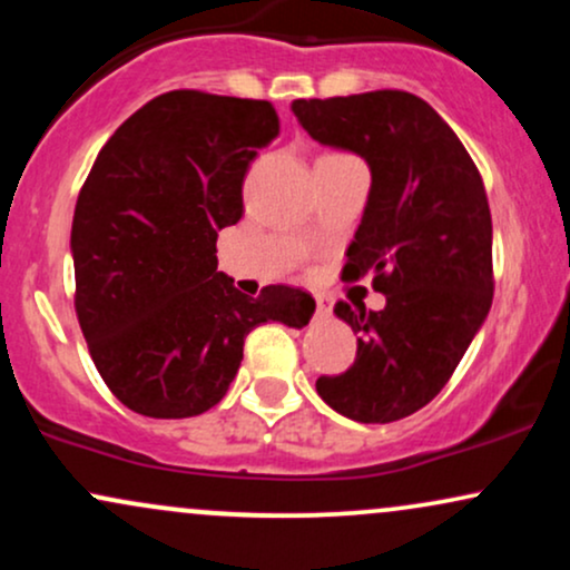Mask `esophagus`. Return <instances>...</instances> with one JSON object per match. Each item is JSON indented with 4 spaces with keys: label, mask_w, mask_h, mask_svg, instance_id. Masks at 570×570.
Masks as SVG:
<instances>
[{
    "label": "esophagus",
    "mask_w": 570,
    "mask_h": 570,
    "mask_svg": "<svg viewBox=\"0 0 570 570\" xmlns=\"http://www.w3.org/2000/svg\"><path fill=\"white\" fill-rule=\"evenodd\" d=\"M316 313L318 316H330L332 313V303L326 297H316Z\"/></svg>",
    "instance_id": "esophagus-1"
}]
</instances>
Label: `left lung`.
<instances>
[{"instance_id":"left-lung-1","label":"left lung","mask_w":570,"mask_h":570,"mask_svg":"<svg viewBox=\"0 0 570 570\" xmlns=\"http://www.w3.org/2000/svg\"><path fill=\"white\" fill-rule=\"evenodd\" d=\"M307 134L367 160L372 187L345 271L372 273L383 311L340 303L356 358L316 381L318 396L358 423H391L450 381L493 303V222L466 147L407 90L297 98Z\"/></svg>"}]
</instances>
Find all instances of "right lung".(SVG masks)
Returning a JSON list of instances; mask_svg holds the SVG:
<instances>
[{"mask_svg":"<svg viewBox=\"0 0 570 570\" xmlns=\"http://www.w3.org/2000/svg\"><path fill=\"white\" fill-rule=\"evenodd\" d=\"M271 101L168 90L101 147L71 222L75 311L109 391L147 417H193L230 389L254 326H305L294 286L246 297L217 271L244 176L278 136Z\"/></svg>","mask_w":570,"mask_h":570,"instance_id":"obj_1","label":"right lung"}]
</instances>
